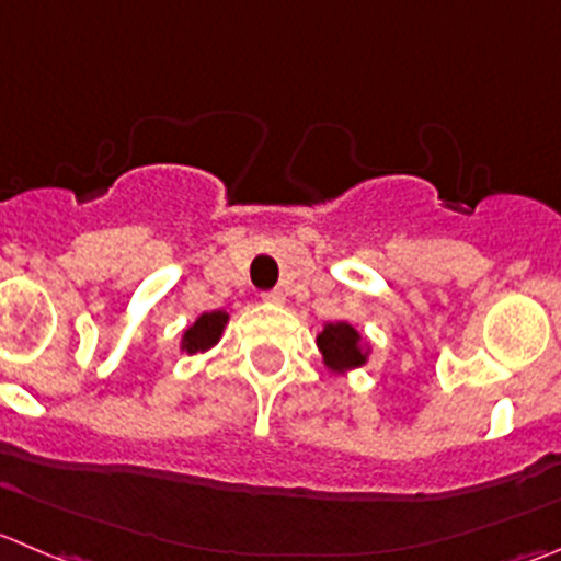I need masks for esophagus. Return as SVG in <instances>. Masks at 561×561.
<instances>
[{"label": "esophagus", "mask_w": 561, "mask_h": 561, "mask_svg": "<svg viewBox=\"0 0 561 561\" xmlns=\"http://www.w3.org/2000/svg\"><path fill=\"white\" fill-rule=\"evenodd\" d=\"M260 298H263L265 304H285V293L282 290H268V293H263Z\"/></svg>", "instance_id": "1"}]
</instances>
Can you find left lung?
Wrapping results in <instances>:
<instances>
[{"label":"left lung","mask_w":561,"mask_h":561,"mask_svg":"<svg viewBox=\"0 0 561 561\" xmlns=\"http://www.w3.org/2000/svg\"><path fill=\"white\" fill-rule=\"evenodd\" d=\"M358 331L347 323H329L323 331L318 334V345L323 351L325 364L331 369H351V367H362L364 364V353L358 347Z\"/></svg>","instance_id":"obj_1"}]
</instances>
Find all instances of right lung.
Instances as JSON below:
<instances>
[{
  "label": "right lung",
  "instance_id": "add662e5",
  "mask_svg": "<svg viewBox=\"0 0 561 561\" xmlns=\"http://www.w3.org/2000/svg\"><path fill=\"white\" fill-rule=\"evenodd\" d=\"M225 323H227V314L225 312L203 314V318H199L197 323H194L192 329L186 331V336H183V347H186L188 353L208 351L210 345H216V342H219Z\"/></svg>",
  "mask_w": 561,
  "mask_h": 561
}]
</instances>
